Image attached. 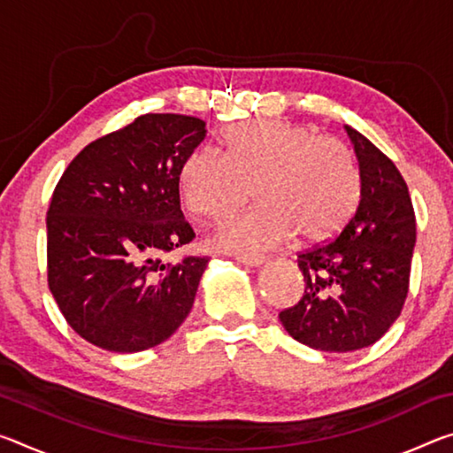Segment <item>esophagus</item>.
<instances>
[{
	"label": "esophagus",
	"mask_w": 453,
	"mask_h": 453,
	"mask_svg": "<svg viewBox=\"0 0 453 453\" xmlns=\"http://www.w3.org/2000/svg\"><path fill=\"white\" fill-rule=\"evenodd\" d=\"M235 259L240 264L248 265V267H257V265L264 264V257L262 256H235Z\"/></svg>",
	"instance_id": "obj_1"
}]
</instances>
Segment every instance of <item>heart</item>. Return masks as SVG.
<instances>
[{"instance_id": "obj_1", "label": "heart", "mask_w": 453, "mask_h": 453, "mask_svg": "<svg viewBox=\"0 0 453 453\" xmlns=\"http://www.w3.org/2000/svg\"><path fill=\"white\" fill-rule=\"evenodd\" d=\"M226 156L191 151L180 189L188 208L211 219L234 213L254 188L259 208L226 221L213 243L242 256L280 248L300 234L319 243L354 216L362 191L356 157L337 137H313L308 127L262 119L229 129Z\"/></svg>"}]
</instances>
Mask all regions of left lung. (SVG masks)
Wrapping results in <instances>:
<instances>
[{
    "mask_svg": "<svg viewBox=\"0 0 453 453\" xmlns=\"http://www.w3.org/2000/svg\"><path fill=\"white\" fill-rule=\"evenodd\" d=\"M343 127L359 164L357 210L334 242L297 256L303 297L280 313L294 340L335 354L372 346L392 327L408 296L416 245L402 173L367 137Z\"/></svg>",
    "mask_w": 453,
    "mask_h": 453,
    "instance_id": "8db88e82",
    "label": "left lung"
}]
</instances>
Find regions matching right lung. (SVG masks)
Here are the masks:
<instances>
[{
	"label": "right lung",
	"mask_w": 453,
	"mask_h": 453,
	"mask_svg": "<svg viewBox=\"0 0 453 453\" xmlns=\"http://www.w3.org/2000/svg\"><path fill=\"white\" fill-rule=\"evenodd\" d=\"M205 134L203 119L145 113L86 145L53 189L48 283L94 346L153 348L191 311L208 257L164 256L196 237L180 208V170Z\"/></svg>",
	"instance_id": "obj_1"
}]
</instances>
